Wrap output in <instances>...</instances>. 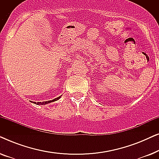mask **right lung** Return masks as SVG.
Masks as SVG:
<instances>
[{"label": "right lung", "mask_w": 159, "mask_h": 159, "mask_svg": "<svg viewBox=\"0 0 159 159\" xmlns=\"http://www.w3.org/2000/svg\"><path fill=\"white\" fill-rule=\"evenodd\" d=\"M61 98V96L56 98L52 100V101H44V102H38V103H36V102H33L34 103L37 104V105H43V104H47V103H51V102H53V101H56L58 100Z\"/></svg>", "instance_id": "right-lung-1"}]
</instances>
